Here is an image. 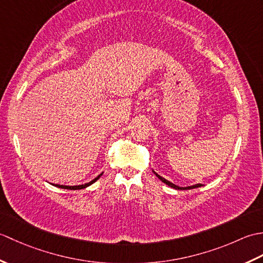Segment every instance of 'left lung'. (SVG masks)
Segmentation results:
<instances>
[{
	"mask_svg": "<svg viewBox=\"0 0 263 263\" xmlns=\"http://www.w3.org/2000/svg\"><path fill=\"white\" fill-rule=\"evenodd\" d=\"M155 173V175L157 176L159 180L161 181V182H164L166 185H168V186H171V187H173V189H175V190H191V189H195V187H200L201 186V184H195V185H191V186H186V187H181V186H177V185H175V184H173L172 182H170V181H167V180H165L164 177H161L160 175H158L157 173L156 172H154Z\"/></svg>",
	"mask_w": 263,
	"mask_h": 263,
	"instance_id": "1",
	"label": "left lung"
}]
</instances>
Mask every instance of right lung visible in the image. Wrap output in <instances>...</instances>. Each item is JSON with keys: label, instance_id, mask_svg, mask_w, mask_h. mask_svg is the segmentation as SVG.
<instances>
[{"label": "right lung", "instance_id": "right-lung-1", "mask_svg": "<svg viewBox=\"0 0 263 263\" xmlns=\"http://www.w3.org/2000/svg\"><path fill=\"white\" fill-rule=\"evenodd\" d=\"M104 173V172H103ZM103 173H100V174L97 176V177H95L92 181H90L89 183H86V184H80V185H61V184H52V185H54V186H57V187H60V189H66V190H82V189H86V187H88L89 185H91V184H93L95 182H96L98 178L103 175Z\"/></svg>", "mask_w": 263, "mask_h": 263}]
</instances>
